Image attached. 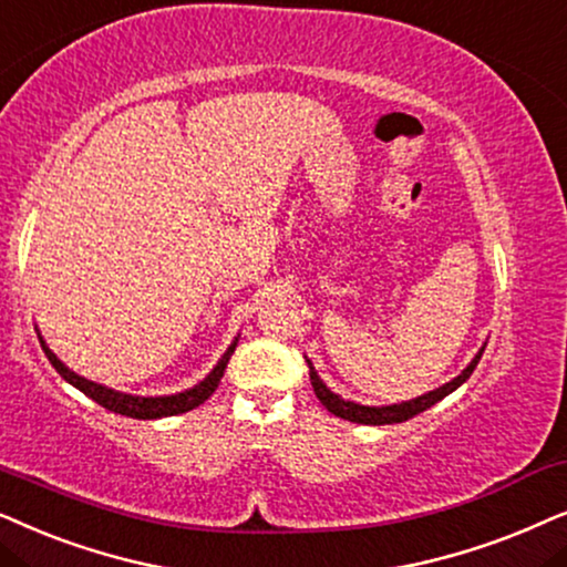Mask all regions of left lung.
<instances>
[{
  "instance_id": "8db88e82",
  "label": "left lung",
  "mask_w": 567,
  "mask_h": 567,
  "mask_svg": "<svg viewBox=\"0 0 567 567\" xmlns=\"http://www.w3.org/2000/svg\"><path fill=\"white\" fill-rule=\"evenodd\" d=\"M482 352H485V347H482V350L474 354V360L464 368L462 373L456 375L454 381L443 383L441 389L427 391V394H422L417 399H410V402L389 404V406H365V404L347 402V399L334 394V391H331L327 383L319 379V373H316V368H313L311 360H308V371H311V386L316 391V396H319V402L327 406L331 414H337V417L350 420V422H360V425H394V422H404V420L414 417V414L430 410V406L441 402L443 396H449L451 391H456L458 386H462V383L472 375L474 368H477Z\"/></svg>"
}]
</instances>
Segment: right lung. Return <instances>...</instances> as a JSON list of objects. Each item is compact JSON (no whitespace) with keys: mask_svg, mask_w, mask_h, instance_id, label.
<instances>
[{"mask_svg":"<svg viewBox=\"0 0 567 567\" xmlns=\"http://www.w3.org/2000/svg\"><path fill=\"white\" fill-rule=\"evenodd\" d=\"M236 344H238V339L228 347V352H225L220 362H217V365L213 368V373H209L205 381L196 383L194 389H186V391H181V394H168V396H134V394H124V391H113L109 386H103V383L87 381L74 371H70V368H66L64 362L49 350L47 342H43V337H41L43 352H47L49 362L56 368V373L62 375L64 381H70L74 389H80L82 394L90 396L93 402H97L101 406H105V410H111L116 414H126V417H134V420L171 417V414H184L188 410H194V406L205 404L207 399L215 394L217 383H220L225 368H228L230 354L236 352Z\"/></svg>","mask_w":567,"mask_h":567,"instance_id":"add662e5","label":"right lung"}]
</instances>
